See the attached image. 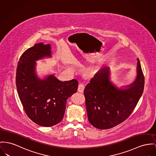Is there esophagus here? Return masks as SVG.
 <instances>
[{"label":"esophagus","mask_w":156,"mask_h":156,"mask_svg":"<svg viewBox=\"0 0 156 156\" xmlns=\"http://www.w3.org/2000/svg\"><path fill=\"white\" fill-rule=\"evenodd\" d=\"M84 89V85L83 83H80L78 86V91L80 93H83Z\"/></svg>","instance_id":"1"}]
</instances>
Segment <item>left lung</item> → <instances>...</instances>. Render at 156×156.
Listing matches in <instances>:
<instances>
[{
	"mask_svg": "<svg viewBox=\"0 0 156 156\" xmlns=\"http://www.w3.org/2000/svg\"><path fill=\"white\" fill-rule=\"evenodd\" d=\"M136 76L133 83L119 87L111 81L109 69L99 70L84 90L89 122L106 129L124 122L131 114L144 87V77L137 58Z\"/></svg>",
	"mask_w": 156,
	"mask_h": 156,
	"instance_id": "left-lung-1",
	"label": "left lung"
}]
</instances>
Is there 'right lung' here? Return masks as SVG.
Here are the masks:
<instances>
[{
  "mask_svg": "<svg viewBox=\"0 0 156 156\" xmlns=\"http://www.w3.org/2000/svg\"><path fill=\"white\" fill-rule=\"evenodd\" d=\"M51 45L36 44L21 55L18 63L16 85L22 105L27 116L35 124L51 126L63 118L67 99L78 88L76 79L60 80L54 74L39 78L36 61L51 57Z\"/></svg>",
  "mask_w": 156,
  "mask_h": 156,
  "instance_id": "right-lung-1",
  "label": "right lung"
}]
</instances>
